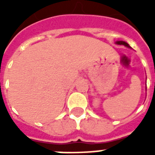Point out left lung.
Here are the masks:
<instances>
[{
	"mask_svg": "<svg viewBox=\"0 0 155 155\" xmlns=\"http://www.w3.org/2000/svg\"><path fill=\"white\" fill-rule=\"evenodd\" d=\"M116 44L124 45H125V46H127V47H130V45H129V44H128V43H126V42H124V41H117Z\"/></svg>",
	"mask_w": 155,
	"mask_h": 155,
	"instance_id": "obj_1",
	"label": "left lung"
}]
</instances>
